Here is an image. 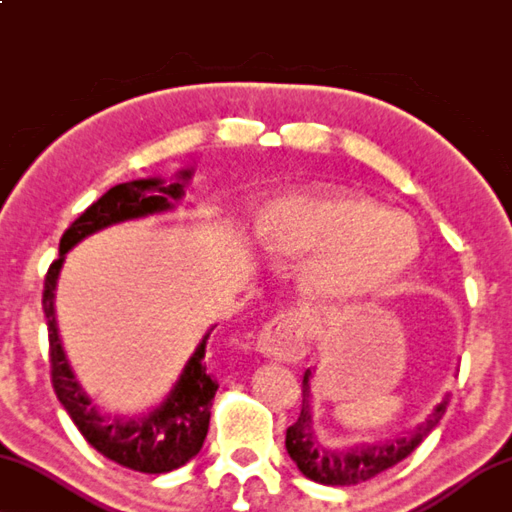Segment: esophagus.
<instances>
[{"label":"esophagus","instance_id":"obj_1","mask_svg":"<svg viewBox=\"0 0 512 512\" xmlns=\"http://www.w3.org/2000/svg\"><path fill=\"white\" fill-rule=\"evenodd\" d=\"M256 350L267 359L300 361L306 355V320L300 313H279L258 334Z\"/></svg>","mask_w":512,"mask_h":512}]
</instances>
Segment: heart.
I'll return each instance as SVG.
<instances>
[{"label":"heart","instance_id":"1","mask_svg":"<svg viewBox=\"0 0 512 512\" xmlns=\"http://www.w3.org/2000/svg\"><path fill=\"white\" fill-rule=\"evenodd\" d=\"M254 233L283 256L322 254L309 283L320 297L350 300L389 286L419 258L410 217L352 194H290L256 217Z\"/></svg>","mask_w":512,"mask_h":512}]
</instances>
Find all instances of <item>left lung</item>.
Returning <instances> with one entry per match:
<instances>
[{
    "label": "left lung",
    "instance_id": "8db88e82",
    "mask_svg": "<svg viewBox=\"0 0 512 512\" xmlns=\"http://www.w3.org/2000/svg\"><path fill=\"white\" fill-rule=\"evenodd\" d=\"M313 373L316 371L304 373L302 412L300 419L286 430V451L306 478L322 485H357L398 465L400 460H405L430 435L448 405V396H444L432 407L426 419L393 439L373 444H355L348 448H332L322 442L316 428H313Z\"/></svg>",
    "mask_w": 512,
    "mask_h": 512
}]
</instances>
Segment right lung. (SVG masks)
I'll return each instance as SVG.
<instances>
[{
    "mask_svg": "<svg viewBox=\"0 0 512 512\" xmlns=\"http://www.w3.org/2000/svg\"><path fill=\"white\" fill-rule=\"evenodd\" d=\"M194 169H180L171 180L160 176L130 180L105 192L93 206L86 208L59 242V258L50 265L43 290V311L50 334L52 387L59 403L66 407L70 419L98 453L119 465L141 474H167L190 462L201 451L210 426V407L219 384L206 371V343L212 325L185 361L178 380L171 384L167 396L151 410L141 414H109L93 403L70 366L57 325V281L66 254L89 235L105 231L114 224L144 219L160 212L176 210L183 201Z\"/></svg>",
    "mask_w": 512,
    "mask_h": 512,
    "instance_id": "obj_1",
    "label": "right lung"
}]
</instances>
